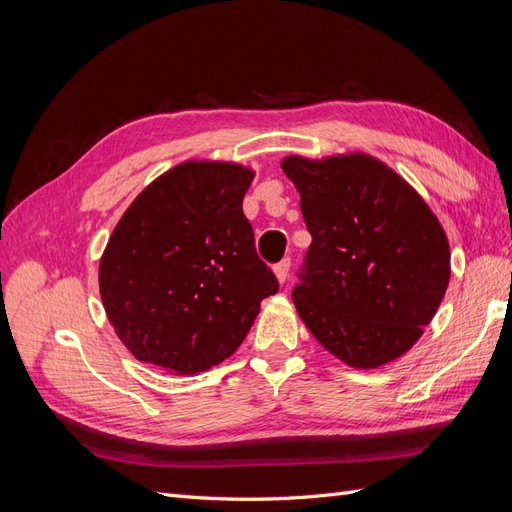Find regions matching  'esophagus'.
I'll use <instances>...</instances> for the list:
<instances>
[{
	"label": "esophagus",
	"instance_id": "esophagus-1",
	"mask_svg": "<svg viewBox=\"0 0 512 512\" xmlns=\"http://www.w3.org/2000/svg\"><path fill=\"white\" fill-rule=\"evenodd\" d=\"M275 277H277V282L280 284H284L286 280H288V273H290V258H284V260H280L275 265Z\"/></svg>",
	"mask_w": 512,
	"mask_h": 512
}]
</instances>
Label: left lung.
Segmentation results:
<instances>
[{"instance_id": "8db88e82", "label": "left lung", "mask_w": 512, "mask_h": 512, "mask_svg": "<svg viewBox=\"0 0 512 512\" xmlns=\"http://www.w3.org/2000/svg\"><path fill=\"white\" fill-rule=\"evenodd\" d=\"M282 168L312 235L292 290L305 327L350 367L395 361L444 299V228L414 188L367 153L288 156Z\"/></svg>"}]
</instances>
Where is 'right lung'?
Returning <instances> with one entry per match:
<instances>
[{
    "label": "right lung",
    "mask_w": 512,
    "mask_h": 512,
    "mask_svg": "<svg viewBox=\"0 0 512 512\" xmlns=\"http://www.w3.org/2000/svg\"><path fill=\"white\" fill-rule=\"evenodd\" d=\"M254 170L183 162L134 198L100 260L108 322L138 361L198 374L235 352L277 292L243 196Z\"/></svg>",
    "instance_id": "right-lung-1"
}]
</instances>
